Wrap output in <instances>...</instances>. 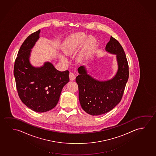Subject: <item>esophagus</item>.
Listing matches in <instances>:
<instances>
[{
	"label": "esophagus",
	"instance_id": "1",
	"mask_svg": "<svg viewBox=\"0 0 156 156\" xmlns=\"http://www.w3.org/2000/svg\"><path fill=\"white\" fill-rule=\"evenodd\" d=\"M69 78L71 80H74L76 79V75L75 73H72V72H70L69 74Z\"/></svg>",
	"mask_w": 156,
	"mask_h": 156
}]
</instances>
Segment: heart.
Masks as SVG:
<instances>
[{"mask_svg":"<svg viewBox=\"0 0 156 156\" xmlns=\"http://www.w3.org/2000/svg\"><path fill=\"white\" fill-rule=\"evenodd\" d=\"M83 44L81 53L78 56V60L82 62L86 57L95 50L97 46V40L93 36H87L82 33H76L68 37L62 46L64 53L67 55L75 52ZM61 60L66 61V59L62 55H59Z\"/></svg>","mask_w":156,"mask_h":156,"instance_id":"1","label":"heart"}]
</instances>
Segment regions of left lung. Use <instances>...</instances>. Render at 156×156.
<instances>
[{"mask_svg": "<svg viewBox=\"0 0 156 156\" xmlns=\"http://www.w3.org/2000/svg\"><path fill=\"white\" fill-rule=\"evenodd\" d=\"M106 51L116 55L118 70L114 76L107 80H99L88 73L86 66L78 69L76 77L81 108L91 115H100L113 109L122 99L129 78V67L124 50L111 36Z\"/></svg>", "mask_w": 156, "mask_h": 156, "instance_id": "obj_1", "label": "left lung"}]
</instances>
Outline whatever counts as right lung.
<instances>
[{"mask_svg": "<svg viewBox=\"0 0 156 156\" xmlns=\"http://www.w3.org/2000/svg\"><path fill=\"white\" fill-rule=\"evenodd\" d=\"M41 30L34 32L23 42L14 66L16 86L21 100L33 111L43 113L56 106L61 92L69 79L68 70L61 72L50 62L35 67L30 62L32 49L40 38Z\"/></svg>", "mask_w": 156, "mask_h": 156, "instance_id": "add662e5", "label": "right lung"}]
</instances>
